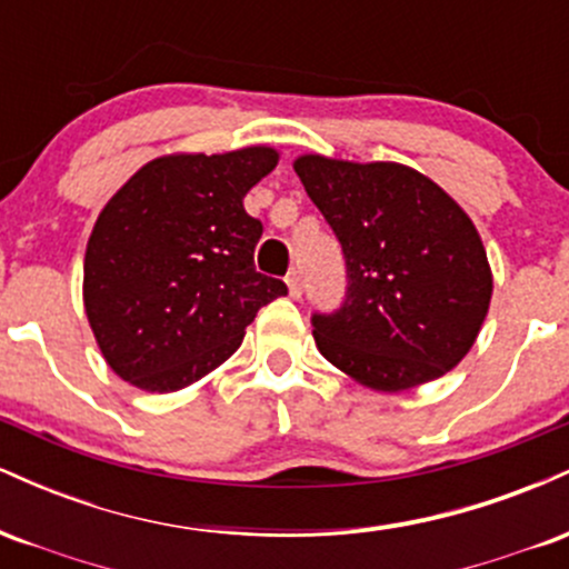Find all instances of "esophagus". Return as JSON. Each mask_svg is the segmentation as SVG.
Masks as SVG:
<instances>
[{
  "mask_svg": "<svg viewBox=\"0 0 569 569\" xmlns=\"http://www.w3.org/2000/svg\"><path fill=\"white\" fill-rule=\"evenodd\" d=\"M286 286H289V293H291L293 299L302 297V272L291 270L289 276H286Z\"/></svg>",
  "mask_w": 569,
  "mask_h": 569,
  "instance_id": "obj_1",
  "label": "esophagus"
}]
</instances>
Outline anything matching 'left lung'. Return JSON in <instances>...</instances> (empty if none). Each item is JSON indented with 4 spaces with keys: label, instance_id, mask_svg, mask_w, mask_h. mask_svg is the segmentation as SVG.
Here are the masks:
<instances>
[{
    "label": "left lung",
    "instance_id": "8db88e82",
    "mask_svg": "<svg viewBox=\"0 0 569 569\" xmlns=\"http://www.w3.org/2000/svg\"><path fill=\"white\" fill-rule=\"evenodd\" d=\"M293 171L348 264L342 310L312 318L326 361L377 393L420 388L455 369L492 302V267L460 202L401 162L310 152Z\"/></svg>",
    "mask_w": 569,
    "mask_h": 569
}]
</instances>
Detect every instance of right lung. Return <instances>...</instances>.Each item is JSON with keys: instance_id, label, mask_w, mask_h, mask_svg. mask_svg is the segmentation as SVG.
I'll use <instances>...</instances> for the list:
<instances>
[{"instance_id": "right-lung-1", "label": "right lung", "mask_w": 569, "mask_h": 569, "mask_svg": "<svg viewBox=\"0 0 569 569\" xmlns=\"http://www.w3.org/2000/svg\"><path fill=\"white\" fill-rule=\"evenodd\" d=\"M267 143L171 152L141 166L98 213L82 302L103 361L147 393H173L221 367L283 280L253 267L262 221L246 192L278 166Z\"/></svg>"}]
</instances>
